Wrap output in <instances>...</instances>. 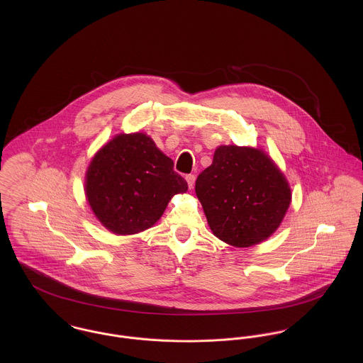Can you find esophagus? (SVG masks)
I'll return each mask as SVG.
<instances>
[{
    "mask_svg": "<svg viewBox=\"0 0 363 363\" xmlns=\"http://www.w3.org/2000/svg\"><path fill=\"white\" fill-rule=\"evenodd\" d=\"M186 180H187V184H189V189H193L194 183H196V176L194 174H187Z\"/></svg>",
    "mask_w": 363,
    "mask_h": 363,
    "instance_id": "34e87169",
    "label": "esophagus"
}]
</instances>
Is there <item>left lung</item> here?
Masks as SVG:
<instances>
[{"label": "left lung", "mask_w": 363, "mask_h": 363, "mask_svg": "<svg viewBox=\"0 0 363 363\" xmlns=\"http://www.w3.org/2000/svg\"><path fill=\"white\" fill-rule=\"evenodd\" d=\"M196 194L208 226L222 242L252 247L282 223L292 201L288 179L264 150L219 145L197 177Z\"/></svg>", "instance_id": "1"}]
</instances>
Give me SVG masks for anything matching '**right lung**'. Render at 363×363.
I'll return each instance as SVG.
<instances>
[{
	"instance_id": "1",
	"label": "right lung",
	"mask_w": 363,
	"mask_h": 363,
	"mask_svg": "<svg viewBox=\"0 0 363 363\" xmlns=\"http://www.w3.org/2000/svg\"><path fill=\"white\" fill-rule=\"evenodd\" d=\"M189 186L145 133L117 134L92 156L85 196L108 232L130 236L152 228L176 194Z\"/></svg>"
}]
</instances>
